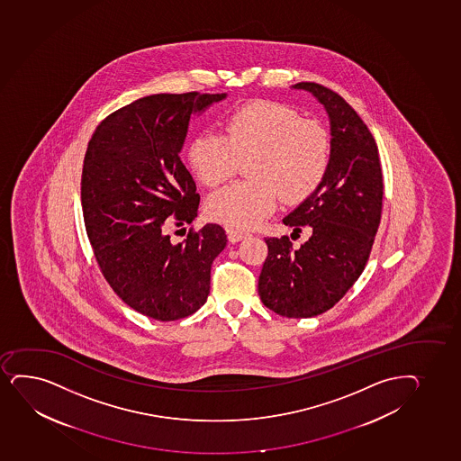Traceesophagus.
I'll return each mask as SVG.
<instances>
[{"mask_svg": "<svg viewBox=\"0 0 461 461\" xmlns=\"http://www.w3.org/2000/svg\"><path fill=\"white\" fill-rule=\"evenodd\" d=\"M246 237H249V232L240 230V229H228V239L229 241H232V243H239V241L246 239Z\"/></svg>", "mask_w": 461, "mask_h": 461, "instance_id": "1", "label": "esophagus"}]
</instances>
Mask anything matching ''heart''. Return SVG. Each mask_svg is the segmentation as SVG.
Instances as JSON below:
<instances>
[{"label": "heart", "mask_w": 461, "mask_h": 461, "mask_svg": "<svg viewBox=\"0 0 461 461\" xmlns=\"http://www.w3.org/2000/svg\"><path fill=\"white\" fill-rule=\"evenodd\" d=\"M189 163L207 187L230 180L241 161L252 159L249 176L224 187L207 202L212 220L249 229L276 211L280 198L303 202L321 185L332 157V137L318 120L270 101L232 113L228 135L202 132L189 146Z\"/></svg>", "instance_id": "obj_1"}]
</instances>
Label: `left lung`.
<instances>
[{"instance_id":"1","label":"left lung","mask_w":461,"mask_h":461,"mask_svg":"<svg viewBox=\"0 0 461 461\" xmlns=\"http://www.w3.org/2000/svg\"><path fill=\"white\" fill-rule=\"evenodd\" d=\"M328 112L330 165L321 185L283 218L294 232L309 228L298 249L289 237L265 239L258 280L261 302L287 318L326 312L354 286L371 254L380 226L383 174L375 140L344 98L317 83H298Z\"/></svg>"}]
</instances>
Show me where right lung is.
I'll use <instances>...</instances> for the list:
<instances>
[{"label":"right lung","instance_id":"obj_1","mask_svg":"<svg viewBox=\"0 0 461 461\" xmlns=\"http://www.w3.org/2000/svg\"><path fill=\"white\" fill-rule=\"evenodd\" d=\"M226 94H157L98 124L86 150L81 204L96 263L127 306L158 321L189 317L206 303L213 259L228 239L218 224L167 233L198 215L195 181L181 161L194 115Z\"/></svg>","mask_w":461,"mask_h":461}]
</instances>
